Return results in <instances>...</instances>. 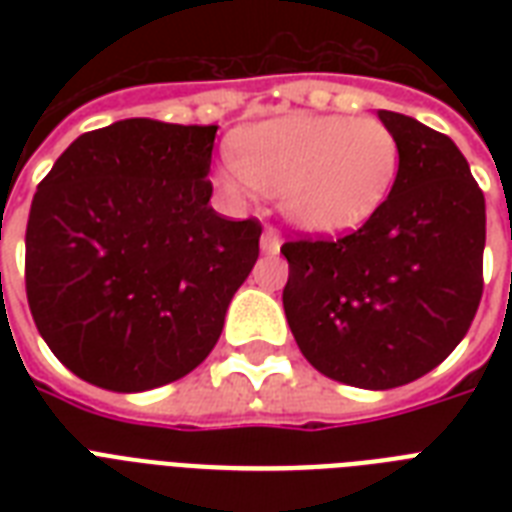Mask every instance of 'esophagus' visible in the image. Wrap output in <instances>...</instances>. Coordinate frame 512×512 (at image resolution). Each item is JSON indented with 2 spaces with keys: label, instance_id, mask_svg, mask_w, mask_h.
Instances as JSON below:
<instances>
[{
  "label": "esophagus",
  "instance_id": "1",
  "mask_svg": "<svg viewBox=\"0 0 512 512\" xmlns=\"http://www.w3.org/2000/svg\"><path fill=\"white\" fill-rule=\"evenodd\" d=\"M260 247H263V252H268V255H276L281 247L279 231H276V228H265L263 239H260Z\"/></svg>",
  "mask_w": 512,
  "mask_h": 512
}]
</instances>
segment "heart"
Listing matches in <instances>:
<instances>
[{"mask_svg": "<svg viewBox=\"0 0 512 512\" xmlns=\"http://www.w3.org/2000/svg\"><path fill=\"white\" fill-rule=\"evenodd\" d=\"M401 148L380 119L295 114L255 124L233 138L220 175L225 193L281 196L284 215L308 233L364 225L396 183Z\"/></svg>", "mask_w": 512, "mask_h": 512, "instance_id": "1", "label": "heart"}]
</instances>
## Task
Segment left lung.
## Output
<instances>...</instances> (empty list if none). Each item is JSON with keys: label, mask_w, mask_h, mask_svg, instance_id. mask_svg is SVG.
<instances>
[{"label": "left lung", "mask_w": 512, "mask_h": 512, "mask_svg": "<svg viewBox=\"0 0 512 512\" xmlns=\"http://www.w3.org/2000/svg\"><path fill=\"white\" fill-rule=\"evenodd\" d=\"M401 148L396 183L358 231L284 241V313L332 380L388 390L436 369L484 295L486 204L460 148L380 111Z\"/></svg>", "instance_id": "obj_1"}]
</instances>
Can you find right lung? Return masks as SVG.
<instances>
[{
    "instance_id": "1",
    "label": "right lung",
    "mask_w": 512,
    "mask_h": 512,
    "mask_svg": "<svg viewBox=\"0 0 512 512\" xmlns=\"http://www.w3.org/2000/svg\"><path fill=\"white\" fill-rule=\"evenodd\" d=\"M215 124L124 119L84 132L36 185L26 297L76 377L140 393L196 369L223 332L263 225L209 207Z\"/></svg>"
}]
</instances>
